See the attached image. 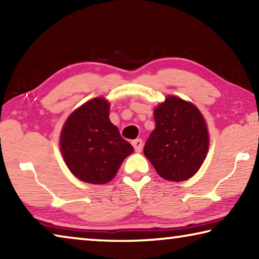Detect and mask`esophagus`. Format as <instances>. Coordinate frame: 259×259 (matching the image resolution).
Masks as SVG:
<instances>
[{
  "mask_svg": "<svg viewBox=\"0 0 259 259\" xmlns=\"http://www.w3.org/2000/svg\"><path fill=\"white\" fill-rule=\"evenodd\" d=\"M133 146L134 149L136 152H141L142 149H143V141L141 138H137L135 139V141H133Z\"/></svg>",
  "mask_w": 259,
  "mask_h": 259,
  "instance_id": "esophagus-1",
  "label": "esophagus"
}]
</instances>
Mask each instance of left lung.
<instances>
[{
	"label": "left lung",
	"mask_w": 259,
	"mask_h": 259,
	"mask_svg": "<svg viewBox=\"0 0 259 259\" xmlns=\"http://www.w3.org/2000/svg\"><path fill=\"white\" fill-rule=\"evenodd\" d=\"M155 129L144 146L162 179L181 182L190 179L206 158L208 133L203 115L190 102L169 96L154 109Z\"/></svg>",
	"instance_id": "obj_1"
}]
</instances>
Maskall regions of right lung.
Returning a JSON list of instances; mask_svg holds the SVG:
<instances>
[{
  "label": "right lung",
  "instance_id": "1",
  "mask_svg": "<svg viewBox=\"0 0 259 259\" xmlns=\"http://www.w3.org/2000/svg\"><path fill=\"white\" fill-rule=\"evenodd\" d=\"M60 146L71 173L80 181L105 184L134 152L109 121V102L102 98L85 102L65 121Z\"/></svg>",
  "mask_w": 259,
  "mask_h": 259
}]
</instances>
